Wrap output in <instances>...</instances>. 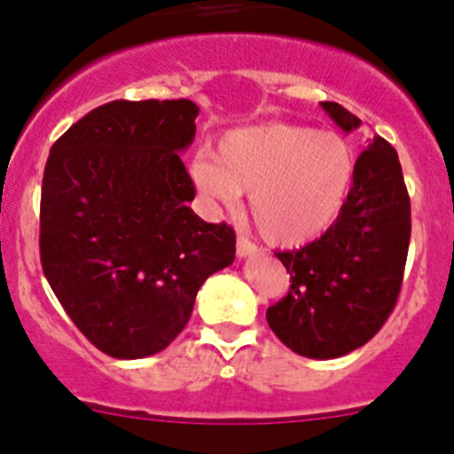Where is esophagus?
Returning a JSON list of instances; mask_svg holds the SVG:
<instances>
[{
  "label": "esophagus",
  "mask_w": 454,
  "mask_h": 454,
  "mask_svg": "<svg viewBox=\"0 0 454 454\" xmlns=\"http://www.w3.org/2000/svg\"><path fill=\"white\" fill-rule=\"evenodd\" d=\"M236 254L243 259V256H252L256 254V246L252 243V240L243 239V236H239V240H236Z\"/></svg>",
  "instance_id": "esophagus-1"
}]
</instances>
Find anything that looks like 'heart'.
<instances>
[{
  "instance_id": "b5f03b06",
  "label": "heart",
  "mask_w": 454,
  "mask_h": 454,
  "mask_svg": "<svg viewBox=\"0 0 454 454\" xmlns=\"http://www.w3.org/2000/svg\"><path fill=\"white\" fill-rule=\"evenodd\" d=\"M356 154L336 131L270 122L224 134L215 156H195L191 175L207 204L234 208L250 192L256 230L293 247L323 234L346 204Z\"/></svg>"
}]
</instances>
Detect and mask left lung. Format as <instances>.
I'll return each instance as SVG.
<instances>
[{
    "label": "left lung",
    "instance_id": "left-lung-1",
    "mask_svg": "<svg viewBox=\"0 0 454 454\" xmlns=\"http://www.w3.org/2000/svg\"><path fill=\"white\" fill-rule=\"evenodd\" d=\"M343 131L362 120L320 102ZM411 236V204L398 152L372 138L356 159L355 182L339 218L314 243L277 252L291 272L286 298L268 307L270 330L309 359H334L362 348L398 302Z\"/></svg>",
    "mask_w": 454,
    "mask_h": 454
}]
</instances>
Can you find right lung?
<instances>
[{"label":"right lung","mask_w":454,"mask_h":454,"mask_svg":"<svg viewBox=\"0 0 454 454\" xmlns=\"http://www.w3.org/2000/svg\"><path fill=\"white\" fill-rule=\"evenodd\" d=\"M191 99H115L50 150L40 195V263L79 332L104 355L140 359L186 327L207 277L234 262L230 224L188 202L179 159L195 138Z\"/></svg>","instance_id":"obj_1"}]
</instances>
